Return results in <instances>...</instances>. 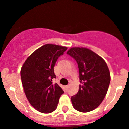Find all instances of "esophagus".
I'll use <instances>...</instances> for the list:
<instances>
[{
	"label": "esophagus",
	"mask_w": 129,
	"mask_h": 129,
	"mask_svg": "<svg viewBox=\"0 0 129 129\" xmlns=\"http://www.w3.org/2000/svg\"><path fill=\"white\" fill-rule=\"evenodd\" d=\"M68 87H69V86H68V85H67V86H64V88H65V89H66V90L68 89Z\"/></svg>",
	"instance_id": "esophagus-1"
}]
</instances>
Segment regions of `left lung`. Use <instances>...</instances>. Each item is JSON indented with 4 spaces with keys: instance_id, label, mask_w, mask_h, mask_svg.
Returning a JSON list of instances; mask_svg holds the SVG:
<instances>
[{
    "instance_id": "left-lung-1",
    "label": "left lung",
    "mask_w": 129,
    "mask_h": 129,
    "mask_svg": "<svg viewBox=\"0 0 129 129\" xmlns=\"http://www.w3.org/2000/svg\"><path fill=\"white\" fill-rule=\"evenodd\" d=\"M67 53L78 64L81 83L77 94L71 98L73 107L81 112L92 111L107 94L110 81L109 68L100 55L86 48H71Z\"/></svg>"
}]
</instances>
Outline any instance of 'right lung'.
<instances>
[{
    "instance_id": "add662e5",
    "label": "right lung",
    "mask_w": 129,
    "mask_h": 129,
    "mask_svg": "<svg viewBox=\"0 0 129 129\" xmlns=\"http://www.w3.org/2000/svg\"><path fill=\"white\" fill-rule=\"evenodd\" d=\"M65 46L46 44L39 48L23 64L20 76L26 96L34 109L42 113H51L57 109L64 92L53 84L55 78L53 67L59 57L67 50Z\"/></svg>"
}]
</instances>
